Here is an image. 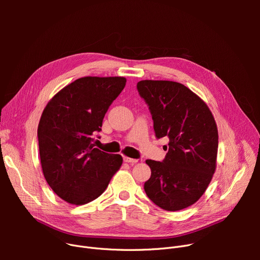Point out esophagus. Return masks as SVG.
<instances>
[{"label":"esophagus","mask_w":260,"mask_h":260,"mask_svg":"<svg viewBox=\"0 0 260 260\" xmlns=\"http://www.w3.org/2000/svg\"><path fill=\"white\" fill-rule=\"evenodd\" d=\"M123 159H124V162H127V163H129V165H135V163L138 162L137 159H133V158H129V157H126V156Z\"/></svg>","instance_id":"1"}]
</instances>
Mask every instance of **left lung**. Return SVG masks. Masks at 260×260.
<instances>
[{
  "label": "left lung",
  "instance_id": "obj_1",
  "mask_svg": "<svg viewBox=\"0 0 260 260\" xmlns=\"http://www.w3.org/2000/svg\"><path fill=\"white\" fill-rule=\"evenodd\" d=\"M137 88L149 106L156 137L170 140L165 160L145 161L152 175L144 190L163 210H183L200 199L216 171V121L207 103L178 82L142 80Z\"/></svg>",
  "mask_w": 260,
  "mask_h": 260
}]
</instances>
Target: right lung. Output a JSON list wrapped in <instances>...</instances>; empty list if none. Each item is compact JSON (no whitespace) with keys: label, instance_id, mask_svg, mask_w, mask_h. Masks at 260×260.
<instances>
[{"label":"right lung","instance_id":"right-lung-1","mask_svg":"<svg viewBox=\"0 0 260 260\" xmlns=\"http://www.w3.org/2000/svg\"><path fill=\"white\" fill-rule=\"evenodd\" d=\"M125 84L124 77H83L45 106L38 126L41 167L64 201L82 206L98 198L121 168V155L104 153L91 141Z\"/></svg>","mask_w":260,"mask_h":260}]
</instances>
